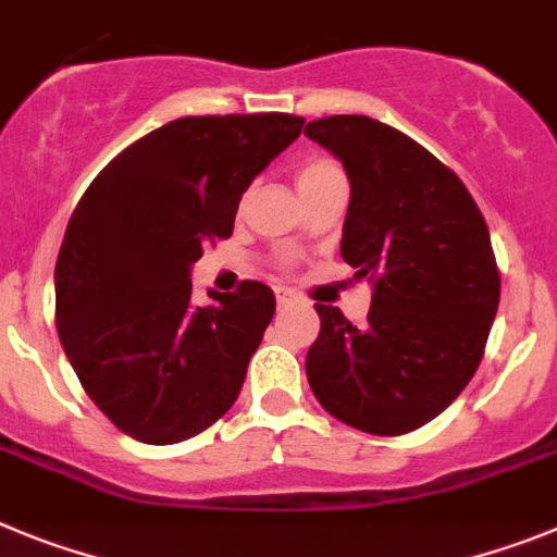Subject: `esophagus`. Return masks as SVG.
<instances>
[{
	"mask_svg": "<svg viewBox=\"0 0 557 557\" xmlns=\"http://www.w3.org/2000/svg\"><path fill=\"white\" fill-rule=\"evenodd\" d=\"M274 297H277V306L280 308L294 306V302H297V297H294V294L288 292V288H283V285H277V288H274Z\"/></svg>",
	"mask_w": 557,
	"mask_h": 557,
	"instance_id": "1",
	"label": "esophagus"
}]
</instances>
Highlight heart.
<instances>
[{"mask_svg":"<svg viewBox=\"0 0 557 557\" xmlns=\"http://www.w3.org/2000/svg\"><path fill=\"white\" fill-rule=\"evenodd\" d=\"M331 176H342L338 171V164H333L331 159H308L297 173V185H313V182H322V178H331Z\"/></svg>","mask_w":557,"mask_h":557,"instance_id":"b5f03b06","label":"heart"}]
</instances>
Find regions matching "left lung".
<instances>
[{
	"instance_id": "1",
	"label": "left lung",
	"mask_w": 557,
	"mask_h": 557,
	"mask_svg": "<svg viewBox=\"0 0 557 557\" xmlns=\"http://www.w3.org/2000/svg\"><path fill=\"white\" fill-rule=\"evenodd\" d=\"M342 162L350 207L342 258L372 283L364 325L317 306L308 350L313 395L370 434H406L437 418L473 379L496 308L499 269L480 207L423 145L361 114L306 125Z\"/></svg>"
}]
</instances>
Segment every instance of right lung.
Here are the masks:
<instances>
[{"instance_id":"obj_1","label":"right lung","mask_w":557,"mask_h":557,"mask_svg":"<svg viewBox=\"0 0 557 557\" xmlns=\"http://www.w3.org/2000/svg\"><path fill=\"white\" fill-rule=\"evenodd\" d=\"M294 114L182 117L125 148L77 201L55 263V325L100 412L139 443L196 437L235 404L274 317L269 285L207 292L190 269L302 132Z\"/></svg>"}]
</instances>
